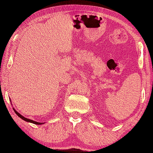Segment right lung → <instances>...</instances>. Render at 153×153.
<instances>
[{
	"label": "right lung",
	"mask_w": 153,
	"mask_h": 153,
	"mask_svg": "<svg viewBox=\"0 0 153 153\" xmlns=\"http://www.w3.org/2000/svg\"><path fill=\"white\" fill-rule=\"evenodd\" d=\"M10 101L11 102V101ZM13 108V111H14L15 112V114H16L19 117H21V118L22 120L27 121V122H30V123H34V124H36V125H42V124H44V123H45L37 122V121H33V120H30V119H28V118H26V117H24L23 116H22V115L20 114V113H19L16 110H15V109L14 108Z\"/></svg>",
	"instance_id": "add662e5"
}]
</instances>
